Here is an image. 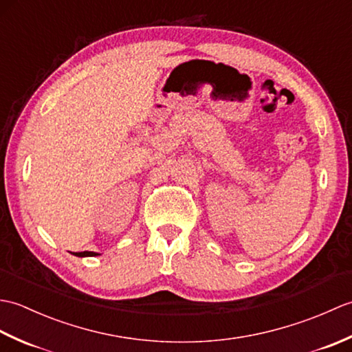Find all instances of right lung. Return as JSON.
I'll return each instance as SVG.
<instances>
[{
    "label": "right lung",
    "instance_id": "1",
    "mask_svg": "<svg viewBox=\"0 0 352 352\" xmlns=\"http://www.w3.org/2000/svg\"><path fill=\"white\" fill-rule=\"evenodd\" d=\"M74 256H77V257H87V256H100L98 252H92V251H85V252H76L74 254Z\"/></svg>",
    "mask_w": 352,
    "mask_h": 352
}]
</instances>
